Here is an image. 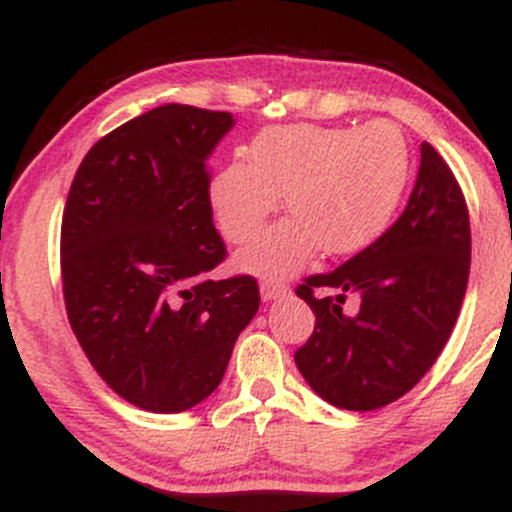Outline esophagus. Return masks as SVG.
<instances>
[{"instance_id":"34e87169","label":"esophagus","mask_w":512,"mask_h":512,"mask_svg":"<svg viewBox=\"0 0 512 512\" xmlns=\"http://www.w3.org/2000/svg\"><path fill=\"white\" fill-rule=\"evenodd\" d=\"M286 293H289V286L281 284V281H272V279H264L260 284V296L262 301H279V298H284Z\"/></svg>"}]
</instances>
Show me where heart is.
Masks as SVG:
<instances>
[{"instance_id": "1", "label": "heart", "mask_w": 512, "mask_h": 512, "mask_svg": "<svg viewBox=\"0 0 512 512\" xmlns=\"http://www.w3.org/2000/svg\"><path fill=\"white\" fill-rule=\"evenodd\" d=\"M411 149L390 122L349 127H281L248 146V163L233 161L214 175L209 204L228 243H248L279 207L276 223L238 255L257 276H289L317 245L325 255H351L373 243L402 202Z\"/></svg>"}]
</instances>
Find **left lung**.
<instances>
[{
  "mask_svg": "<svg viewBox=\"0 0 512 512\" xmlns=\"http://www.w3.org/2000/svg\"><path fill=\"white\" fill-rule=\"evenodd\" d=\"M469 255L462 190L424 142L402 216L342 267L308 276L296 289L315 313V330L296 351L305 383L349 411H373L407 395L448 344L467 291ZM349 295L354 314L343 310Z\"/></svg>",
  "mask_w": 512,
  "mask_h": 512,
  "instance_id": "obj_1",
  "label": "left lung"
}]
</instances>
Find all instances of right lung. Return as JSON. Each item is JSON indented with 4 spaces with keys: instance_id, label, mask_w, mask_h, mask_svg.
Here are the masks:
<instances>
[{
    "instance_id": "1",
    "label": "right lung",
    "mask_w": 512,
    "mask_h": 512,
    "mask_svg": "<svg viewBox=\"0 0 512 512\" xmlns=\"http://www.w3.org/2000/svg\"><path fill=\"white\" fill-rule=\"evenodd\" d=\"M231 113L168 103L91 146L62 216L69 325L122 399L178 414L221 383L260 308L252 276L209 279L226 257L207 161Z\"/></svg>"
}]
</instances>
